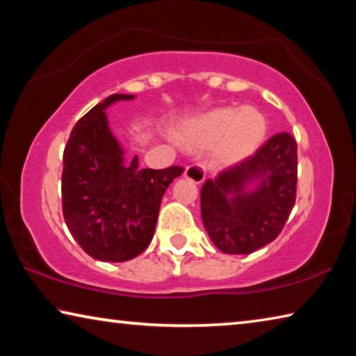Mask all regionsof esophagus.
Returning <instances> with one entry per match:
<instances>
[{
  "label": "esophagus",
  "mask_w": 356,
  "mask_h": 356,
  "mask_svg": "<svg viewBox=\"0 0 356 356\" xmlns=\"http://www.w3.org/2000/svg\"><path fill=\"white\" fill-rule=\"evenodd\" d=\"M184 176L195 184H201L206 179V170L201 165H188L185 168Z\"/></svg>",
  "instance_id": "esophagus-1"
}]
</instances>
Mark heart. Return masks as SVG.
I'll return each mask as SVG.
<instances>
[{"label": "heart", "mask_w": 356, "mask_h": 356, "mask_svg": "<svg viewBox=\"0 0 356 356\" xmlns=\"http://www.w3.org/2000/svg\"><path fill=\"white\" fill-rule=\"evenodd\" d=\"M267 129V119L256 108L222 106L185 124L180 143L196 150L213 146L215 163L227 166L256 152Z\"/></svg>", "instance_id": "heart-1"}]
</instances>
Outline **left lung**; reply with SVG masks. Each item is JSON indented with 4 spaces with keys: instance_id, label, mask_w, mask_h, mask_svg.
Returning a JSON list of instances; mask_svg holds the SVG:
<instances>
[{
    "instance_id": "8db88e82",
    "label": "left lung",
    "mask_w": 356,
    "mask_h": 356,
    "mask_svg": "<svg viewBox=\"0 0 356 356\" xmlns=\"http://www.w3.org/2000/svg\"><path fill=\"white\" fill-rule=\"evenodd\" d=\"M297 143L273 135L254 154L207 179L201 216L210 240L226 254H250L280 236L297 196Z\"/></svg>"
}]
</instances>
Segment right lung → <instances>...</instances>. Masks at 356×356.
I'll use <instances>...</instances> for the list:
<instances>
[{
	"instance_id": "1",
	"label": "right lung",
	"mask_w": 356,
	"mask_h": 356,
	"mask_svg": "<svg viewBox=\"0 0 356 356\" xmlns=\"http://www.w3.org/2000/svg\"><path fill=\"white\" fill-rule=\"evenodd\" d=\"M135 95L113 94L75 124L63 155V213L78 245L105 262H125L147 248L160 202L182 166L141 170L125 160L105 110Z\"/></svg>"
}]
</instances>
